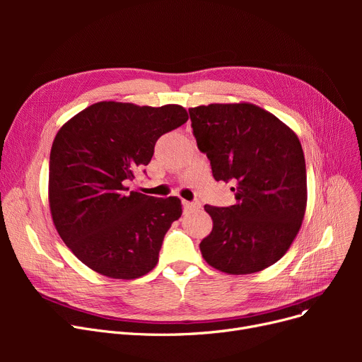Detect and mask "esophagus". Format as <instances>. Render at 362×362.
Returning <instances> with one entry per match:
<instances>
[{
    "label": "esophagus",
    "instance_id": "34e87169",
    "mask_svg": "<svg viewBox=\"0 0 362 362\" xmlns=\"http://www.w3.org/2000/svg\"><path fill=\"white\" fill-rule=\"evenodd\" d=\"M183 206H185L186 211H194V210H198V208H201V204L198 201H195V202L183 201Z\"/></svg>",
    "mask_w": 362,
    "mask_h": 362
}]
</instances>
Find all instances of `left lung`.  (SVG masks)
<instances>
[{
	"label": "left lung",
	"instance_id": "1",
	"mask_svg": "<svg viewBox=\"0 0 362 362\" xmlns=\"http://www.w3.org/2000/svg\"><path fill=\"white\" fill-rule=\"evenodd\" d=\"M199 151L216 180L236 183V204L205 205L213 230L204 259L227 274H251L291 248L307 210L305 157L296 133L251 103L189 108Z\"/></svg>",
	"mask_w": 362,
	"mask_h": 362
}]
</instances>
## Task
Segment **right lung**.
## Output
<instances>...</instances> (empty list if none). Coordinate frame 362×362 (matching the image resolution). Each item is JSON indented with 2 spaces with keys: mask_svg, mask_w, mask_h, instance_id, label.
Here are the masks:
<instances>
[{
  "mask_svg": "<svg viewBox=\"0 0 362 362\" xmlns=\"http://www.w3.org/2000/svg\"><path fill=\"white\" fill-rule=\"evenodd\" d=\"M187 119L177 104L101 101L57 132L49 154V211L63 242L90 270L132 280L157 265L164 235L182 216L180 199L129 192L124 183L148 165L158 138Z\"/></svg>",
  "mask_w": 362,
  "mask_h": 362,
  "instance_id": "1",
  "label": "right lung"
}]
</instances>
